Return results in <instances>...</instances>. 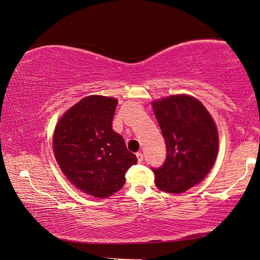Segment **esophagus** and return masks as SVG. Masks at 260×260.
<instances>
[{"label": "esophagus", "mask_w": 260, "mask_h": 260, "mask_svg": "<svg viewBox=\"0 0 260 260\" xmlns=\"http://www.w3.org/2000/svg\"><path fill=\"white\" fill-rule=\"evenodd\" d=\"M136 156H137V162L143 163V161H144V155H143L142 153H136Z\"/></svg>", "instance_id": "obj_1"}]
</instances>
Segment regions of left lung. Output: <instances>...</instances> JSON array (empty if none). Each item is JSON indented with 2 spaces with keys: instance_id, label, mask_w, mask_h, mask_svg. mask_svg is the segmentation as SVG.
<instances>
[{
  "instance_id": "8db88e82",
  "label": "left lung",
  "mask_w": 260,
  "mask_h": 260,
  "mask_svg": "<svg viewBox=\"0 0 260 260\" xmlns=\"http://www.w3.org/2000/svg\"><path fill=\"white\" fill-rule=\"evenodd\" d=\"M167 145V158L152 168L155 184L169 193H183L201 182L213 167L219 136L206 107L191 96L176 95L153 103Z\"/></svg>"
}]
</instances>
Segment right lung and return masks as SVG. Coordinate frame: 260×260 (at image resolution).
Wrapping results in <instances>:
<instances>
[{"instance_id":"1","label":"right lung","mask_w":260,"mask_h":260,"mask_svg":"<svg viewBox=\"0 0 260 260\" xmlns=\"http://www.w3.org/2000/svg\"><path fill=\"white\" fill-rule=\"evenodd\" d=\"M117 99L88 96L66 113L54 129L53 152L67 179L82 192L107 198L123 187L137 163L123 136L113 131Z\"/></svg>"}]
</instances>
